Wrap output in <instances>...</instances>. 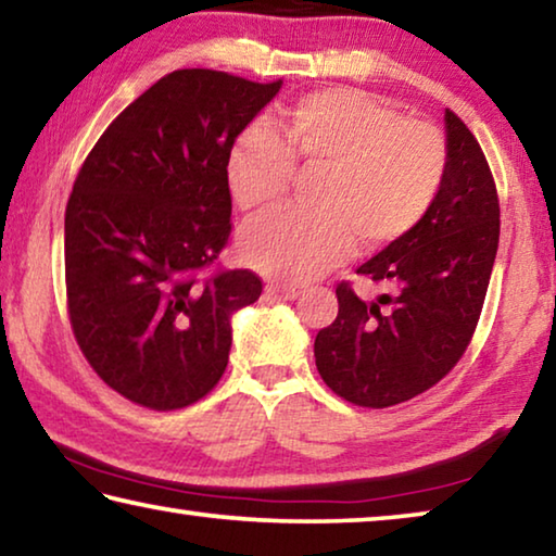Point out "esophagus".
I'll return each mask as SVG.
<instances>
[{
    "label": "esophagus",
    "instance_id": "34e87169",
    "mask_svg": "<svg viewBox=\"0 0 556 556\" xmlns=\"http://www.w3.org/2000/svg\"><path fill=\"white\" fill-rule=\"evenodd\" d=\"M265 291H267L271 299H279V301H287V299H296L299 296V289L285 287V285H267Z\"/></svg>",
    "mask_w": 556,
    "mask_h": 556
}]
</instances>
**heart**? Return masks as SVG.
<instances>
[{"instance_id": "1", "label": "heart", "mask_w": 556, "mask_h": 556, "mask_svg": "<svg viewBox=\"0 0 556 556\" xmlns=\"http://www.w3.org/2000/svg\"><path fill=\"white\" fill-rule=\"evenodd\" d=\"M444 131L407 119L353 88L318 90L279 117V137L248 127L228 154V186L242 211L279 203L301 172H324L318 211L281 208L242 230V257L262 275L306 281L353 255L407 238L434 208L448 178Z\"/></svg>"}]
</instances>
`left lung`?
Listing matches in <instances>:
<instances>
[{"label":"left lung","mask_w":556,"mask_h":556,"mask_svg":"<svg viewBox=\"0 0 556 556\" xmlns=\"http://www.w3.org/2000/svg\"><path fill=\"white\" fill-rule=\"evenodd\" d=\"M448 178L427 220L357 267L390 294L365 301L336 287L338 316L318 331L316 368L338 397L384 409L446 378L466 353L491 281L501 201L481 144L446 110Z\"/></svg>","instance_id":"obj_1"}]
</instances>
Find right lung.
Returning a JSON list of instances; mask_svg holds the SVG:
<instances>
[{"mask_svg": "<svg viewBox=\"0 0 556 556\" xmlns=\"http://www.w3.org/2000/svg\"><path fill=\"white\" fill-rule=\"evenodd\" d=\"M281 80L184 68L110 122L65 205V301L98 378L156 412L205 397L228 368L230 316L262 279L225 269L235 137Z\"/></svg>", "mask_w": 556, "mask_h": 556, "instance_id": "1", "label": "right lung"}]
</instances>
